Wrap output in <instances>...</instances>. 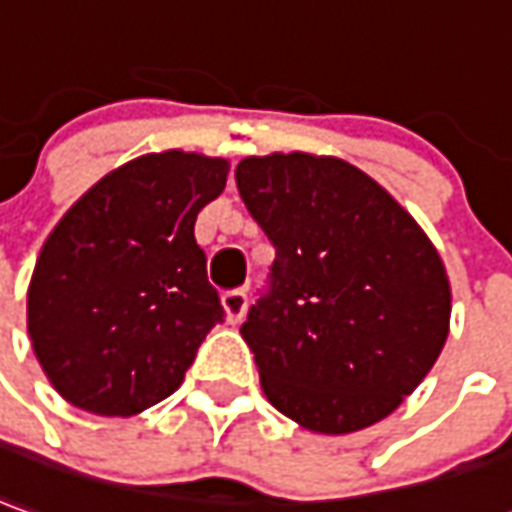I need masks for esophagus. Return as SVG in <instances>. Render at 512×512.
Returning a JSON list of instances; mask_svg holds the SVG:
<instances>
[{"instance_id": "obj_1", "label": "esophagus", "mask_w": 512, "mask_h": 512, "mask_svg": "<svg viewBox=\"0 0 512 512\" xmlns=\"http://www.w3.org/2000/svg\"><path fill=\"white\" fill-rule=\"evenodd\" d=\"M222 309H225V320L228 323H239L245 317V309H248V295L245 290H234L222 295Z\"/></svg>"}]
</instances>
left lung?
<instances>
[{"label":"left lung","instance_id":"1","mask_svg":"<svg viewBox=\"0 0 512 512\" xmlns=\"http://www.w3.org/2000/svg\"><path fill=\"white\" fill-rule=\"evenodd\" d=\"M236 189L276 248L242 337L267 401L309 432L348 435L396 410L449 337L438 250L343 158H242Z\"/></svg>","mask_w":512,"mask_h":512}]
</instances>
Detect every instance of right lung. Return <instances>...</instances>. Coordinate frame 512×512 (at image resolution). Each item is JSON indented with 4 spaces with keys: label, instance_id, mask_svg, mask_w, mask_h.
<instances>
[{
    "label": "right lung",
    "instance_id": "add662e5",
    "mask_svg": "<svg viewBox=\"0 0 512 512\" xmlns=\"http://www.w3.org/2000/svg\"><path fill=\"white\" fill-rule=\"evenodd\" d=\"M225 181V158L142 155L52 228L27 290V331L69 404L128 418L181 387L225 317L195 239L197 214Z\"/></svg>",
    "mask_w": 512,
    "mask_h": 512
}]
</instances>
